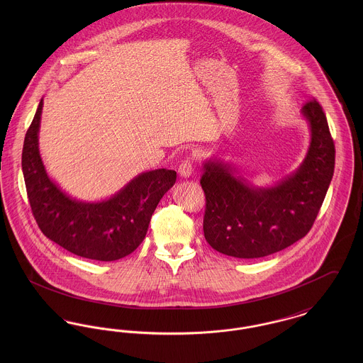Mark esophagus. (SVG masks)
I'll use <instances>...</instances> for the list:
<instances>
[{"label": "esophagus", "instance_id": "obj_1", "mask_svg": "<svg viewBox=\"0 0 363 363\" xmlns=\"http://www.w3.org/2000/svg\"><path fill=\"white\" fill-rule=\"evenodd\" d=\"M193 172V162L190 157H186L185 160L181 162V164L178 166V173L182 178H188Z\"/></svg>", "mask_w": 363, "mask_h": 363}]
</instances>
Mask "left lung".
Returning a JSON list of instances; mask_svg holds the SVG:
<instances>
[{
    "mask_svg": "<svg viewBox=\"0 0 363 363\" xmlns=\"http://www.w3.org/2000/svg\"><path fill=\"white\" fill-rule=\"evenodd\" d=\"M311 145L302 164L275 186L256 188L219 160H208L200 179L206 194L204 237L225 256L259 259L303 238L323 206L335 170V144L315 99L302 107Z\"/></svg>",
    "mask_w": 363,
    "mask_h": 363,
    "instance_id": "8db88e82",
    "label": "left lung"
}]
</instances>
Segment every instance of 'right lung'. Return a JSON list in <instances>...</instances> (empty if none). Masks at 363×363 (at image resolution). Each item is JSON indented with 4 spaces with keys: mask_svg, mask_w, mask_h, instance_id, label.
I'll return each instance as SVG.
<instances>
[{
    "mask_svg": "<svg viewBox=\"0 0 363 363\" xmlns=\"http://www.w3.org/2000/svg\"><path fill=\"white\" fill-rule=\"evenodd\" d=\"M40 99L23 145L21 167L28 201L40 231L70 253L98 261H116L138 249L164 193L175 184L174 170L138 174L108 200L77 201L60 189L45 170L38 133Z\"/></svg>",
    "mask_w": 363,
    "mask_h": 363,
    "instance_id": "1",
    "label": "right lung"
}]
</instances>
